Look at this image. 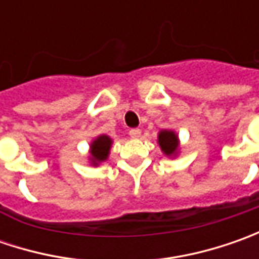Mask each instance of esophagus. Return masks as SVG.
<instances>
[{
	"mask_svg": "<svg viewBox=\"0 0 259 259\" xmlns=\"http://www.w3.org/2000/svg\"><path fill=\"white\" fill-rule=\"evenodd\" d=\"M130 135L133 138H140L141 137V130L140 128H133V130H130Z\"/></svg>",
	"mask_w": 259,
	"mask_h": 259,
	"instance_id": "obj_1",
	"label": "esophagus"
}]
</instances>
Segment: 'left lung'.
<instances>
[{"label": "left lung", "instance_id": "8db88e82", "mask_svg": "<svg viewBox=\"0 0 259 259\" xmlns=\"http://www.w3.org/2000/svg\"><path fill=\"white\" fill-rule=\"evenodd\" d=\"M157 143L165 157L174 158L180 153V140L173 130H161L157 135Z\"/></svg>", "mask_w": 259, "mask_h": 259}]
</instances>
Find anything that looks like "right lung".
I'll use <instances>...</instances> for the list:
<instances>
[{
    "instance_id": "add662e5",
    "label": "right lung",
    "mask_w": 259,
    "mask_h": 259,
    "mask_svg": "<svg viewBox=\"0 0 259 259\" xmlns=\"http://www.w3.org/2000/svg\"><path fill=\"white\" fill-rule=\"evenodd\" d=\"M112 138L109 135L101 134L96 138L92 140V143L89 144V164L98 167L102 164L104 161L108 160L109 153H111V147H112Z\"/></svg>"
}]
</instances>
